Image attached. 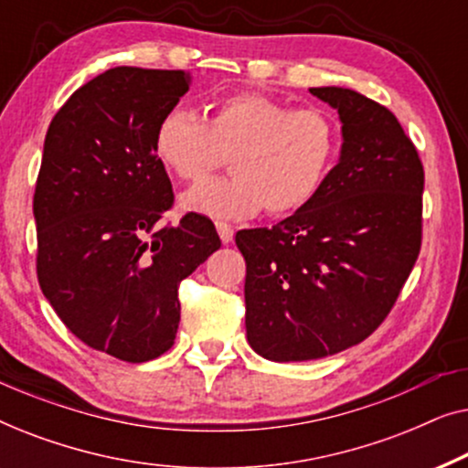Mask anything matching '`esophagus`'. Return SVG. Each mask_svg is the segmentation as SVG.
<instances>
[{
  "label": "esophagus",
  "instance_id": "1",
  "mask_svg": "<svg viewBox=\"0 0 468 468\" xmlns=\"http://www.w3.org/2000/svg\"><path fill=\"white\" fill-rule=\"evenodd\" d=\"M217 232H219V239H221L223 245H228V242L234 240V228L229 226V223L217 221Z\"/></svg>",
  "mask_w": 468,
  "mask_h": 468
}]
</instances>
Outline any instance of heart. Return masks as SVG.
<instances>
[{
	"label": "heart",
	"mask_w": 468,
	"mask_h": 468,
	"mask_svg": "<svg viewBox=\"0 0 468 468\" xmlns=\"http://www.w3.org/2000/svg\"><path fill=\"white\" fill-rule=\"evenodd\" d=\"M155 155L172 176L202 183L232 157L226 181L183 196V207L217 219H245L266 208L285 217L309 207L341 153V127L322 108H293L242 91L213 101L207 119L175 106L159 119Z\"/></svg>",
	"instance_id": "heart-1"
}]
</instances>
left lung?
<instances>
[{
	"instance_id": "8db88e82",
	"label": "left lung",
	"mask_w": 468,
	"mask_h": 468,
	"mask_svg": "<svg viewBox=\"0 0 468 468\" xmlns=\"http://www.w3.org/2000/svg\"><path fill=\"white\" fill-rule=\"evenodd\" d=\"M311 93L338 111L341 159L309 207L236 234L247 341L274 362L317 360L373 335L421 247L424 165L394 112L351 89Z\"/></svg>"
}]
</instances>
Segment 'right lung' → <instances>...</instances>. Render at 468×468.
Listing matches in <instances>:
<instances>
[{
	"label": "right lung",
	"mask_w": 468,
	"mask_h": 468,
	"mask_svg": "<svg viewBox=\"0 0 468 468\" xmlns=\"http://www.w3.org/2000/svg\"><path fill=\"white\" fill-rule=\"evenodd\" d=\"M189 85L185 69H106L69 95L44 140L37 283L76 338L123 362L175 345L178 285L221 247L204 215L164 223L175 191L153 143Z\"/></svg>",
	"instance_id": "add662e5"
}]
</instances>
